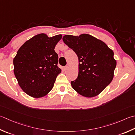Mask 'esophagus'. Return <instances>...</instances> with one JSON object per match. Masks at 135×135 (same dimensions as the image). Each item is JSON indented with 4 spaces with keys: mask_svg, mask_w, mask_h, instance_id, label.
I'll use <instances>...</instances> for the list:
<instances>
[{
    "mask_svg": "<svg viewBox=\"0 0 135 135\" xmlns=\"http://www.w3.org/2000/svg\"><path fill=\"white\" fill-rule=\"evenodd\" d=\"M68 66H65V67H64V70H68Z\"/></svg>",
    "mask_w": 135,
    "mask_h": 135,
    "instance_id": "34e87169",
    "label": "esophagus"
}]
</instances>
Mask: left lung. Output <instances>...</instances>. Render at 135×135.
I'll list each match as a JSON object with an SVG mask.
<instances>
[{
    "label": "left lung",
    "mask_w": 135,
    "mask_h": 135,
    "mask_svg": "<svg viewBox=\"0 0 135 135\" xmlns=\"http://www.w3.org/2000/svg\"><path fill=\"white\" fill-rule=\"evenodd\" d=\"M62 40L78 57V75L71 82L73 88L85 97L97 96L113 80L117 61L112 50L88 34L65 35Z\"/></svg>",
    "instance_id": "left-lung-1"
}]
</instances>
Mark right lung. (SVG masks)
Segmentation results:
<instances>
[{"label": "right lung", "instance_id": "add662e5", "mask_svg": "<svg viewBox=\"0 0 135 135\" xmlns=\"http://www.w3.org/2000/svg\"><path fill=\"white\" fill-rule=\"evenodd\" d=\"M61 34L49 37L41 33L26 41L13 59L14 74L20 88L31 97L46 96L51 90L57 75L58 54L55 47Z\"/></svg>", "mask_w": 135, "mask_h": 135}]
</instances>
